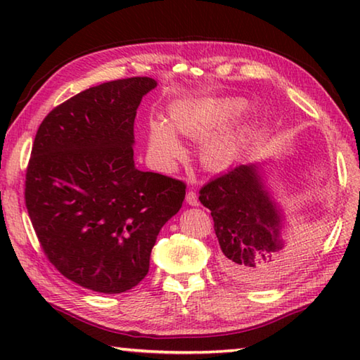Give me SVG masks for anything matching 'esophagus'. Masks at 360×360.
Returning a JSON list of instances; mask_svg holds the SVG:
<instances>
[{"mask_svg": "<svg viewBox=\"0 0 360 360\" xmlns=\"http://www.w3.org/2000/svg\"><path fill=\"white\" fill-rule=\"evenodd\" d=\"M186 202H187L188 205H191V206H198V205H200L197 193H195L193 191H188V192H187V195H186Z\"/></svg>", "mask_w": 360, "mask_h": 360, "instance_id": "obj_1", "label": "esophagus"}]
</instances>
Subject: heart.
Returning a JSON list of instances; mask_svg holds the SVG:
<instances>
[{
    "label": "heart",
    "instance_id": "b5f03b06",
    "mask_svg": "<svg viewBox=\"0 0 360 360\" xmlns=\"http://www.w3.org/2000/svg\"><path fill=\"white\" fill-rule=\"evenodd\" d=\"M246 109L241 98H210L174 106L168 124L150 119L148 124V150L157 167L169 168L182 155L176 135L202 139L200 162L210 169L227 168L236 160L245 144V125L238 119Z\"/></svg>",
    "mask_w": 360,
    "mask_h": 360
}]
</instances>
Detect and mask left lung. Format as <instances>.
I'll return each mask as SVG.
<instances>
[{"label": "left lung", "mask_w": 360, "mask_h": 360, "mask_svg": "<svg viewBox=\"0 0 360 360\" xmlns=\"http://www.w3.org/2000/svg\"><path fill=\"white\" fill-rule=\"evenodd\" d=\"M198 200L211 211L219 265L229 278L264 285L290 270L298 243L285 241L284 212L268 191L262 165L229 169L203 186Z\"/></svg>", "instance_id": "1"}]
</instances>
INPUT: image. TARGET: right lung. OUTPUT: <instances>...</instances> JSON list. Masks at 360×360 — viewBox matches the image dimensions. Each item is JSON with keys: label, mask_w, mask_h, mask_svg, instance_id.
I'll return each instance as SVG.
<instances>
[{"label": "right lung", "mask_w": 360, "mask_h": 360, "mask_svg": "<svg viewBox=\"0 0 360 360\" xmlns=\"http://www.w3.org/2000/svg\"><path fill=\"white\" fill-rule=\"evenodd\" d=\"M152 77L90 87L52 109L36 133L25 181L33 229L72 283L120 294L144 279L158 231L181 210L186 184L139 172L133 124Z\"/></svg>", "instance_id": "obj_1"}]
</instances>
